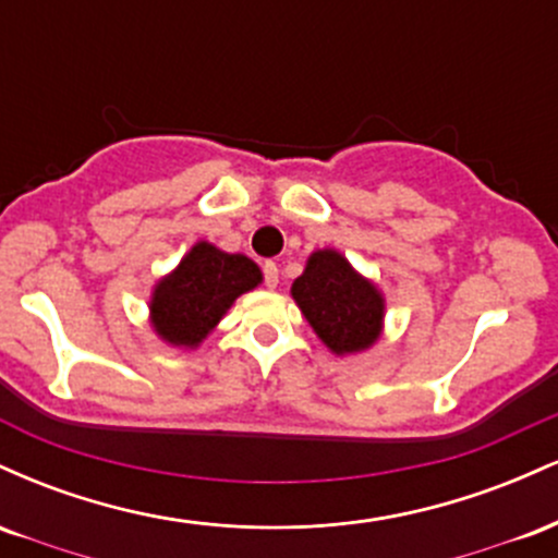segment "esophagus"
I'll list each match as a JSON object with an SVG mask.
<instances>
[{"instance_id": "34e87169", "label": "esophagus", "mask_w": 558, "mask_h": 558, "mask_svg": "<svg viewBox=\"0 0 558 558\" xmlns=\"http://www.w3.org/2000/svg\"><path fill=\"white\" fill-rule=\"evenodd\" d=\"M265 283L267 288H278V265L275 262H265Z\"/></svg>"}]
</instances>
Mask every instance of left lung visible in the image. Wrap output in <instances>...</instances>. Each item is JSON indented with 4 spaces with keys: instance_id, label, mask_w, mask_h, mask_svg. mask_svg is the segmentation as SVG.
I'll return each instance as SVG.
<instances>
[{
    "instance_id": "8db88e82",
    "label": "left lung",
    "mask_w": 558,
    "mask_h": 558,
    "mask_svg": "<svg viewBox=\"0 0 558 558\" xmlns=\"http://www.w3.org/2000/svg\"><path fill=\"white\" fill-rule=\"evenodd\" d=\"M291 296L336 356L362 354L386 328V296L338 248H317L293 280Z\"/></svg>"
}]
</instances>
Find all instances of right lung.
Wrapping results in <instances>:
<instances>
[{
    "label": "right lung",
    "instance_id": "obj_1",
    "mask_svg": "<svg viewBox=\"0 0 558 558\" xmlns=\"http://www.w3.org/2000/svg\"><path fill=\"white\" fill-rule=\"evenodd\" d=\"M259 283V265L246 254H230L209 241H196L151 288V330L172 349L194 351L220 325L235 299Z\"/></svg>",
    "mask_w": 558,
    "mask_h": 558
}]
</instances>
